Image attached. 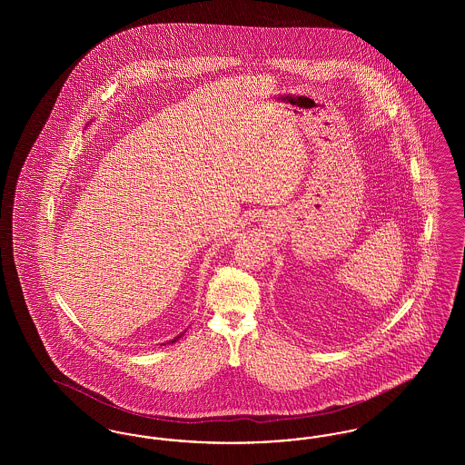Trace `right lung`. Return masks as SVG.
Segmentation results:
<instances>
[{
	"label": "right lung",
	"instance_id": "right-lung-1",
	"mask_svg": "<svg viewBox=\"0 0 465 465\" xmlns=\"http://www.w3.org/2000/svg\"><path fill=\"white\" fill-rule=\"evenodd\" d=\"M183 334H184V332H181V334H177L176 338H173V340H169V341H167V343H174V341H177V340H179V338H181V336H183ZM162 345H165V343H162Z\"/></svg>",
	"mask_w": 465,
	"mask_h": 465
}]
</instances>
